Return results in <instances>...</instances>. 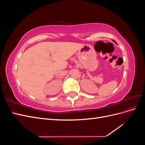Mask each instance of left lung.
Here are the masks:
<instances>
[{
    "label": "left lung",
    "instance_id": "left-lung-1",
    "mask_svg": "<svg viewBox=\"0 0 145 145\" xmlns=\"http://www.w3.org/2000/svg\"><path fill=\"white\" fill-rule=\"evenodd\" d=\"M113 41H114V42H115V41H114V40H113Z\"/></svg>",
    "mask_w": 145,
    "mask_h": 145
}]
</instances>
